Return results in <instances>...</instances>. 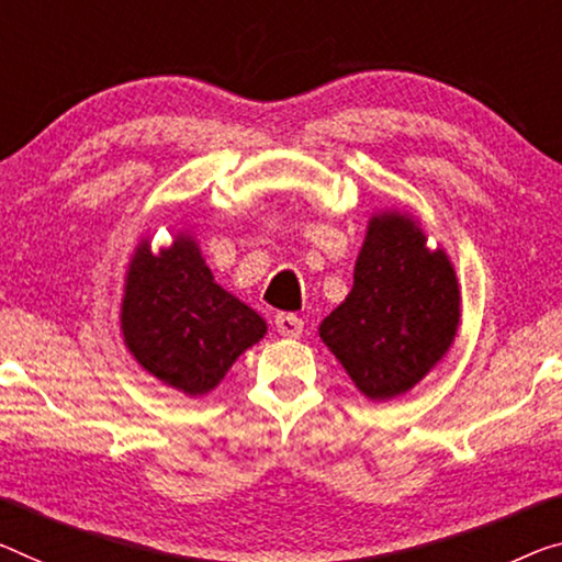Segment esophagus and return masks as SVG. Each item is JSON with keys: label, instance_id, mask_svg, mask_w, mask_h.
<instances>
[{"label": "esophagus", "instance_id": "esophagus-1", "mask_svg": "<svg viewBox=\"0 0 562 562\" xmlns=\"http://www.w3.org/2000/svg\"><path fill=\"white\" fill-rule=\"evenodd\" d=\"M276 331L286 339H299L301 331H304V318H299L296 314H279L276 316Z\"/></svg>", "mask_w": 562, "mask_h": 562}]
</instances>
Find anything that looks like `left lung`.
Masks as SVG:
<instances>
[{"label":"left lung","instance_id":"obj_1","mask_svg":"<svg viewBox=\"0 0 562 562\" xmlns=\"http://www.w3.org/2000/svg\"><path fill=\"white\" fill-rule=\"evenodd\" d=\"M462 293L454 263L431 248L417 215H369L347 299L318 324V336L369 402L414 390L454 344Z\"/></svg>","mask_w":562,"mask_h":562}]
</instances>
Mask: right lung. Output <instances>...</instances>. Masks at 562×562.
<instances>
[{
    "label": "right lung",
    "mask_w": 562,
    "mask_h": 562,
    "mask_svg": "<svg viewBox=\"0 0 562 562\" xmlns=\"http://www.w3.org/2000/svg\"><path fill=\"white\" fill-rule=\"evenodd\" d=\"M269 331L263 316L233 296L205 263L191 228L153 251L143 236L127 261L120 334L150 376L186 396H205L240 353Z\"/></svg>",
    "instance_id": "1"
}]
</instances>
